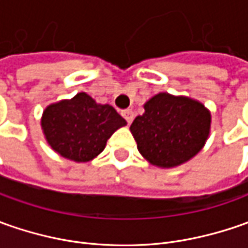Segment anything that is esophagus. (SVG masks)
<instances>
[{"label": "esophagus", "instance_id": "esophagus-1", "mask_svg": "<svg viewBox=\"0 0 248 248\" xmlns=\"http://www.w3.org/2000/svg\"><path fill=\"white\" fill-rule=\"evenodd\" d=\"M121 114H123V117H124V119L127 120V123H128V124L132 123V120H134V111H132V110L131 109L123 110V111H121Z\"/></svg>", "mask_w": 248, "mask_h": 248}]
</instances>
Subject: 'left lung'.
I'll return each instance as SVG.
<instances>
[{
    "label": "left lung",
    "mask_w": 248,
    "mask_h": 248,
    "mask_svg": "<svg viewBox=\"0 0 248 248\" xmlns=\"http://www.w3.org/2000/svg\"><path fill=\"white\" fill-rule=\"evenodd\" d=\"M210 111L197 100L161 92L145 103L131 124L139 153L158 167H175L196 156L210 134Z\"/></svg>",
    "instance_id": "8db88e82"
}]
</instances>
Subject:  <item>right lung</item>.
Here are the masks:
<instances>
[{
  "label": "right lung",
  "instance_id": "right-lung-1",
  "mask_svg": "<svg viewBox=\"0 0 248 248\" xmlns=\"http://www.w3.org/2000/svg\"><path fill=\"white\" fill-rule=\"evenodd\" d=\"M127 121L110 105H99L85 92L61 100L44 110L45 138L63 157L85 163L96 157L108 139Z\"/></svg>",
  "mask_w": 248,
  "mask_h": 248
}]
</instances>
